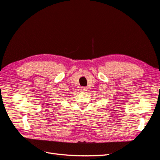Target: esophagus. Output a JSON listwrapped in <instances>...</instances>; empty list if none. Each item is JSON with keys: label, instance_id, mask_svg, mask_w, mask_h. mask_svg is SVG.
I'll return each mask as SVG.
<instances>
[{"label": "esophagus", "instance_id": "34e87169", "mask_svg": "<svg viewBox=\"0 0 160 160\" xmlns=\"http://www.w3.org/2000/svg\"><path fill=\"white\" fill-rule=\"evenodd\" d=\"M88 88H86V87H82V88H81V90L83 91V92H86L87 91H88Z\"/></svg>", "mask_w": 160, "mask_h": 160}]
</instances>
